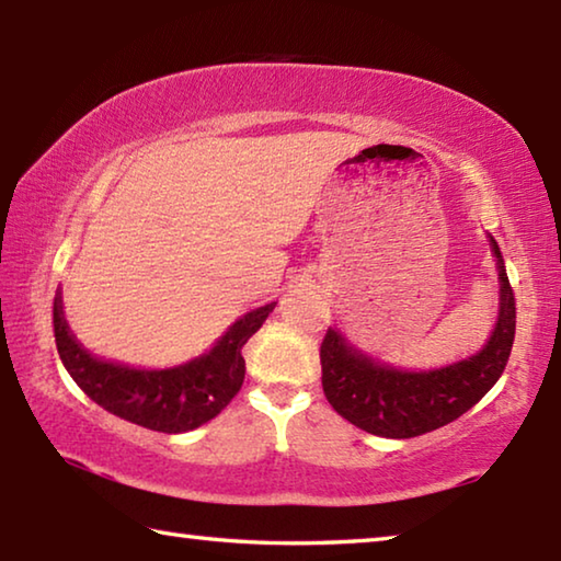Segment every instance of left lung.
<instances>
[{"label": "left lung", "instance_id": "left-lung-1", "mask_svg": "<svg viewBox=\"0 0 561 561\" xmlns=\"http://www.w3.org/2000/svg\"><path fill=\"white\" fill-rule=\"evenodd\" d=\"M500 277V317L482 351L433 371H403L360 354L339 329L321 341V386L331 408L356 428L381 438H415L453 423L497 383L515 341V294L490 234Z\"/></svg>", "mask_w": 561, "mask_h": 561}]
</instances>
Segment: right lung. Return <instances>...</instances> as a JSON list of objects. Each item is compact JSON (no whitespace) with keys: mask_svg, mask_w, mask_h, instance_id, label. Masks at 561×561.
Here are the masks:
<instances>
[{"mask_svg":"<svg viewBox=\"0 0 561 561\" xmlns=\"http://www.w3.org/2000/svg\"><path fill=\"white\" fill-rule=\"evenodd\" d=\"M274 304L247 311L201 358L175 368H130L89 354L64 319L61 291L54 297V336L61 364L83 393L108 413L160 433H187L222 411L244 381L242 346L270 317Z\"/></svg>","mask_w":561,"mask_h":561,"instance_id":"obj_1","label":"right lung"}]
</instances>
